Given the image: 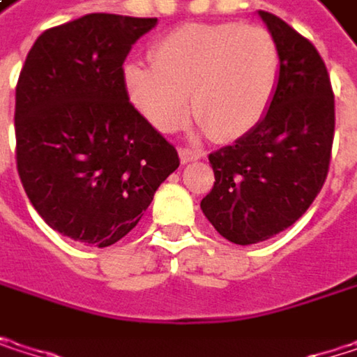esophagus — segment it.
<instances>
[{"mask_svg":"<svg viewBox=\"0 0 357 357\" xmlns=\"http://www.w3.org/2000/svg\"><path fill=\"white\" fill-rule=\"evenodd\" d=\"M204 157V153L200 151V149H179V159H181V163H190V161H198V159H202Z\"/></svg>","mask_w":357,"mask_h":357,"instance_id":"obj_1","label":"esophagus"}]
</instances>
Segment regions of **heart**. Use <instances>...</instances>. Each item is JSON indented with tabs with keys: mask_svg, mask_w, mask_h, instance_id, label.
Instances as JSON below:
<instances>
[{
	"mask_svg": "<svg viewBox=\"0 0 357 357\" xmlns=\"http://www.w3.org/2000/svg\"><path fill=\"white\" fill-rule=\"evenodd\" d=\"M151 59L126 66L123 84L134 107L163 132L185 123L192 99L213 136L242 138L262 121L277 89L279 49L262 26L185 24L163 36Z\"/></svg>",
	"mask_w": 357,
	"mask_h": 357,
	"instance_id": "b5f03b06",
	"label": "heart"
}]
</instances>
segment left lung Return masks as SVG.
Listing matches in <instances>:
<instances>
[{"instance_id": "8db88e82", "label": "left lung", "mask_w": 357, "mask_h": 357, "mask_svg": "<svg viewBox=\"0 0 357 357\" xmlns=\"http://www.w3.org/2000/svg\"><path fill=\"white\" fill-rule=\"evenodd\" d=\"M279 49V80L262 121L208 155L213 190L200 208L229 242L250 246L291 227L328 174L335 97L317 47L287 22L258 12Z\"/></svg>"}]
</instances>
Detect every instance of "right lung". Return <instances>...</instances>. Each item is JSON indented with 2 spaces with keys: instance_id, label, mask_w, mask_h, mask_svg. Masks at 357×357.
<instances>
[{
  "instance_id": "right-lung-1",
  "label": "right lung",
  "mask_w": 357,
  "mask_h": 357,
  "mask_svg": "<svg viewBox=\"0 0 357 357\" xmlns=\"http://www.w3.org/2000/svg\"><path fill=\"white\" fill-rule=\"evenodd\" d=\"M157 18L86 14L49 29L16 84V165L45 223L86 246L128 236L178 151L130 103L123 61Z\"/></svg>"
}]
</instances>
